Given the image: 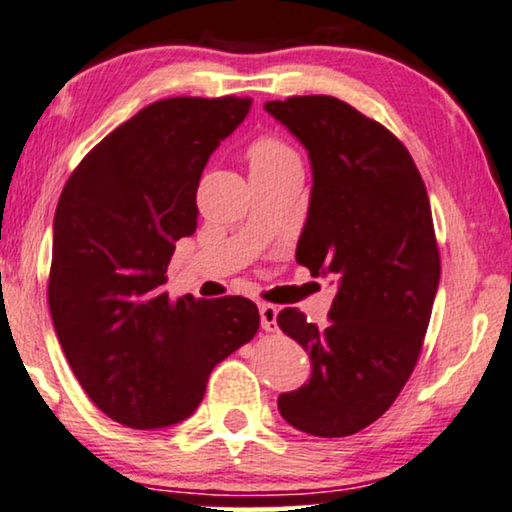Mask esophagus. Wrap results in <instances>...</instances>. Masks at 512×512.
I'll use <instances>...</instances> for the list:
<instances>
[{"label": "esophagus", "mask_w": 512, "mask_h": 512, "mask_svg": "<svg viewBox=\"0 0 512 512\" xmlns=\"http://www.w3.org/2000/svg\"><path fill=\"white\" fill-rule=\"evenodd\" d=\"M259 320H262L264 331L278 329V308L273 304H259Z\"/></svg>", "instance_id": "34e87169"}]
</instances>
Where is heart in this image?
Segmentation results:
<instances>
[{"mask_svg":"<svg viewBox=\"0 0 512 512\" xmlns=\"http://www.w3.org/2000/svg\"><path fill=\"white\" fill-rule=\"evenodd\" d=\"M248 162L250 169H259L283 162H297V155L292 153V148L287 146V143L276 139V136H262V139H257L253 146H250Z\"/></svg>","mask_w":512,"mask_h":512,"instance_id":"b5f03b06","label":"heart"}]
</instances>
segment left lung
I'll return each mask as SVG.
<instances>
[{
	"mask_svg": "<svg viewBox=\"0 0 512 512\" xmlns=\"http://www.w3.org/2000/svg\"><path fill=\"white\" fill-rule=\"evenodd\" d=\"M264 111L311 160L297 262L338 278L329 325L297 308L278 315L311 357V378L280 394L278 410L311 436H350L392 406L420 357L441 278L427 187L397 136L341 99L290 97Z\"/></svg>",
	"mask_w": 512,
	"mask_h": 512,
	"instance_id": "left-lung-1",
	"label": "left lung"
}]
</instances>
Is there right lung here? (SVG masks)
Wrapping results in <instances>:
<instances>
[{
  "mask_svg": "<svg viewBox=\"0 0 512 512\" xmlns=\"http://www.w3.org/2000/svg\"><path fill=\"white\" fill-rule=\"evenodd\" d=\"M250 97H171L99 141L69 176L53 222L48 304L64 357L92 403L134 429L190 417L211 371L248 343L246 297L171 299L176 241L197 229L208 157Z\"/></svg>",
  "mask_w": 512,
  "mask_h": 512,
  "instance_id": "add662e5",
  "label": "right lung"
}]
</instances>
